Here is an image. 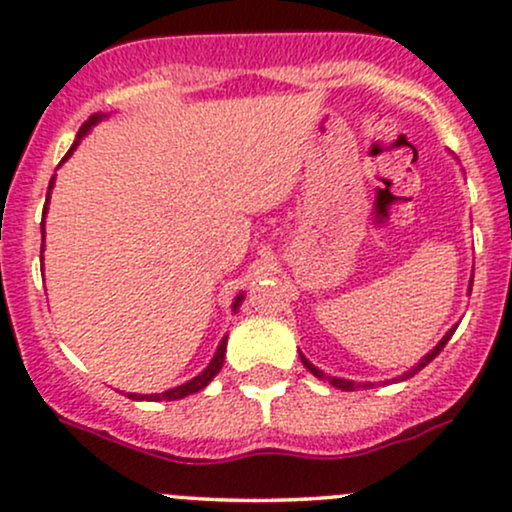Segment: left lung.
<instances>
[{"label":"left lung","mask_w":512,"mask_h":512,"mask_svg":"<svg viewBox=\"0 0 512 512\" xmlns=\"http://www.w3.org/2000/svg\"><path fill=\"white\" fill-rule=\"evenodd\" d=\"M452 334H454V329H449V332H447V334H444V339H442V342H439L437 346H434V349L430 351V354H427V356H425V359H422V361H420V364H417L415 368H412V371H408V373H405V376H403V378H410V376H415V373H417V371H420V368H425L427 364H430V361L434 359V356H437V354H439V351H442V349H444V344H447V342H449V339H452ZM300 359H302V364H305V368H307V371H310V373H312V376H317V378H324V381H329V386H334V388H339V390H356V388H361V386H359V383H354V381H344V378L324 376V373L320 371V368H315V366H312V364H310V361H307V359H305V356H302V354H300Z\"/></svg>","instance_id":"obj_1"}]
</instances>
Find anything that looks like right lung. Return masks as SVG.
<instances>
[{"label":"right lung","mask_w":512,"mask_h":512,"mask_svg":"<svg viewBox=\"0 0 512 512\" xmlns=\"http://www.w3.org/2000/svg\"><path fill=\"white\" fill-rule=\"evenodd\" d=\"M102 119V114H92L90 119H87L85 124L80 126V134H78V139L82 134H85L87 129H90L92 124H97ZM75 146H78V141H75L73 144V148H70L68 153H65V158L70 156V153L75 151ZM53 188V178H51V183H48V190ZM41 234H43V222H41ZM41 254H43V244H41ZM244 300V295H239V298L234 300V310L236 307H239V302ZM224 351H227V337L222 339V344H219V349H217V354H214V359L210 361V366L205 368V371L200 373V376H195L192 378V381H188V383H183V386H178V388H170V390H166V393H151V395H136V393H126L129 395L131 400H180V398H185V395H192V393H197V390H202L207 386V383L212 381L214 376H217L219 373V368H222V364H224Z\"/></svg>","instance_id":"obj_1"}]
</instances>
